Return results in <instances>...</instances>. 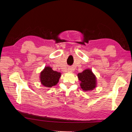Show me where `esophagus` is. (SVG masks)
Returning <instances> with one entry per match:
<instances>
[{"label":"esophagus","mask_w":132,"mask_h":132,"mask_svg":"<svg viewBox=\"0 0 132 132\" xmlns=\"http://www.w3.org/2000/svg\"><path fill=\"white\" fill-rule=\"evenodd\" d=\"M68 71H73V69L69 68V69H68Z\"/></svg>","instance_id":"1"}]
</instances>
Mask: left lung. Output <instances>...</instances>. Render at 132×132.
<instances>
[{
    "mask_svg": "<svg viewBox=\"0 0 132 132\" xmlns=\"http://www.w3.org/2000/svg\"><path fill=\"white\" fill-rule=\"evenodd\" d=\"M80 85L83 91H91L96 86V78L91 70L87 69L78 74Z\"/></svg>",
    "mask_w": 132,
    "mask_h": 132,
    "instance_id": "obj_1",
    "label": "left lung"
}]
</instances>
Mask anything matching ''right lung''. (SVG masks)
I'll return each mask as SVG.
<instances>
[{"mask_svg": "<svg viewBox=\"0 0 132 132\" xmlns=\"http://www.w3.org/2000/svg\"><path fill=\"white\" fill-rule=\"evenodd\" d=\"M61 73L54 71L50 67H46L40 73V81L47 87H51L57 84Z\"/></svg>", "mask_w": 132, "mask_h": 132, "instance_id": "obj_1", "label": "right lung"}]
</instances>
